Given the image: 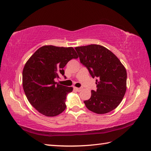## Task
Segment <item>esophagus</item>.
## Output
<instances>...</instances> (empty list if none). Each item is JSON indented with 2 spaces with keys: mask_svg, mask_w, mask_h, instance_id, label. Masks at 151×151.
I'll use <instances>...</instances> for the list:
<instances>
[{
  "mask_svg": "<svg viewBox=\"0 0 151 151\" xmlns=\"http://www.w3.org/2000/svg\"><path fill=\"white\" fill-rule=\"evenodd\" d=\"M73 88H74L76 90H77L78 92H80L82 90L81 88H78V87H73Z\"/></svg>",
  "mask_w": 151,
  "mask_h": 151,
  "instance_id": "34e87169",
  "label": "esophagus"
}]
</instances>
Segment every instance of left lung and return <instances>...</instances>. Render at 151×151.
<instances>
[{
    "label": "left lung",
    "instance_id": "1",
    "mask_svg": "<svg viewBox=\"0 0 151 151\" xmlns=\"http://www.w3.org/2000/svg\"><path fill=\"white\" fill-rule=\"evenodd\" d=\"M81 63L96 77L97 90L84 101L90 111L98 114L108 113L122 102L127 90V71L119 59L103 46L90 45L75 48Z\"/></svg>",
    "mask_w": 151,
    "mask_h": 151
}]
</instances>
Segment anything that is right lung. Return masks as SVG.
I'll return each mask as SVG.
<instances>
[{
	"instance_id": "1",
	"label": "right lung",
	"mask_w": 151,
	"mask_h": 151,
	"mask_svg": "<svg viewBox=\"0 0 151 151\" xmlns=\"http://www.w3.org/2000/svg\"><path fill=\"white\" fill-rule=\"evenodd\" d=\"M78 58L72 47L52 45L39 48L24 65L22 86L29 103L48 117L56 116L66 109V95L72 87L59 85L55 79L64 76L63 68L72 59Z\"/></svg>"
}]
</instances>
